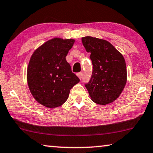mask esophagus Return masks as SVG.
<instances>
[{
	"label": "esophagus",
	"mask_w": 153,
	"mask_h": 153,
	"mask_svg": "<svg viewBox=\"0 0 153 153\" xmlns=\"http://www.w3.org/2000/svg\"><path fill=\"white\" fill-rule=\"evenodd\" d=\"M77 77H79V79H81L82 77V73H77Z\"/></svg>",
	"instance_id": "1"
}]
</instances>
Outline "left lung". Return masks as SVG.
I'll use <instances>...</instances> for the list:
<instances>
[{
  "label": "left lung",
  "mask_w": 153,
  "mask_h": 153,
  "mask_svg": "<svg viewBox=\"0 0 153 153\" xmlns=\"http://www.w3.org/2000/svg\"><path fill=\"white\" fill-rule=\"evenodd\" d=\"M82 42L90 53L93 71L85 84L91 99L99 105L112 102L120 95L127 82V69L123 56L106 40L85 36Z\"/></svg>",
  "instance_id": "8db88e82"
}]
</instances>
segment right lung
I'll list each match as a JSON object with an SVG mask.
<instances>
[{
	"instance_id": "right-lung-1",
	"label": "right lung",
	"mask_w": 153,
	"mask_h": 153,
	"mask_svg": "<svg viewBox=\"0 0 153 153\" xmlns=\"http://www.w3.org/2000/svg\"><path fill=\"white\" fill-rule=\"evenodd\" d=\"M74 42L72 39H52L31 56L27 70V84L34 98L45 107L61 106L68 99L71 89L79 82L66 60Z\"/></svg>"
}]
</instances>
